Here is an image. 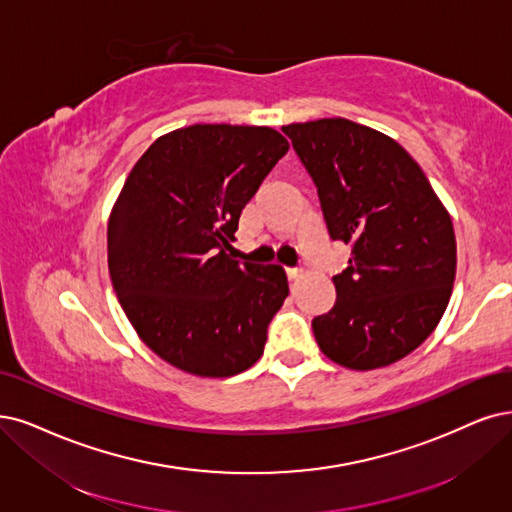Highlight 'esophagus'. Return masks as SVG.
<instances>
[{
  "label": "esophagus",
  "instance_id": "obj_1",
  "mask_svg": "<svg viewBox=\"0 0 512 512\" xmlns=\"http://www.w3.org/2000/svg\"><path fill=\"white\" fill-rule=\"evenodd\" d=\"M287 276H289V280L299 278L301 276V268H287Z\"/></svg>",
  "mask_w": 512,
  "mask_h": 512
}]
</instances>
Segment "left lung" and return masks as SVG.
<instances>
[{"mask_svg": "<svg viewBox=\"0 0 512 512\" xmlns=\"http://www.w3.org/2000/svg\"><path fill=\"white\" fill-rule=\"evenodd\" d=\"M312 177L331 240L352 246L335 306L312 320L333 363L401 361L439 325L456 278L451 217L394 139L346 118L282 126Z\"/></svg>", "mask_w": 512, "mask_h": 512, "instance_id": "obj_1", "label": "left lung"}]
</instances>
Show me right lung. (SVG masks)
Returning a JSON list of instances; mask_svg holds the SVG:
<instances>
[{
  "mask_svg": "<svg viewBox=\"0 0 512 512\" xmlns=\"http://www.w3.org/2000/svg\"><path fill=\"white\" fill-rule=\"evenodd\" d=\"M287 151L268 126L194 124L151 143L130 170L107 225L109 274L130 325L173 367L230 377L261 358L287 276L227 251Z\"/></svg>",
  "mask_w": 512,
  "mask_h": 512,
  "instance_id": "right-lung-1",
  "label": "right lung"
}]
</instances>
